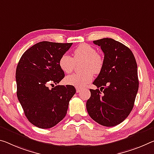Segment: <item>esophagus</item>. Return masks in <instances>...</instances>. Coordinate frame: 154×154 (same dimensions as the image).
Returning a JSON list of instances; mask_svg holds the SVG:
<instances>
[{
    "label": "esophagus",
    "mask_w": 154,
    "mask_h": 154,
    "mask_svg": "<svg viewBox=\"0 0 154 154\" xmlns=\"http://www.w3.org/2000/svg\"><path fill=\"white\" fill-rule=\"evenodd\" d=\"M76 92H77V93H79V92H81V89L78 88H76Z\"/></svg>",
    "instance_id": "esophagus-1"
}]
</instances>
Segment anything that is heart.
Here are the masks:
<instances>
[{
    "label": "heart",
    "instance_id": "heart-1",
    "mask_svg": "<svg viewBox=\"0 0 154 154\" xmlns=\"http://www.w3.org/2000/svg\"><path fill=\"white\" fill-rule=\"evenodd\" d=\"M83 61L81 73L70 75L66 78V83L77 88H84L92 81L93 73L99 74L103 70L104 60L102 56L97 53L93 46L87 44H82L73 51V57L67 53L61 56L59 66L65 73L72 72L76 63Z\"/></svg>",
    "mask_w": 154,
    "mask_h": 154
}]
</instances>
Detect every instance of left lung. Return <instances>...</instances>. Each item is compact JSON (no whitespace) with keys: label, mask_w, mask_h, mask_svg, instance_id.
<instances>
[{"label":"left lung","mask_w":154,"mask_h":154,"mask_svg":"<svg viewBox=\"0 0 154 154\" xmlns=\"http://www.w3.org/2000/svg\"><path fill=\"white\" fill-rule=\"evenodd\" d=\"M93 43L104 53V65L93 82L98 89L90 90L86 109L97 123L113 127L122 123L133 109L139 85L137 64L130 48L114 39Z\"/></svg>","instance_id":"left-lung-1"}]
</instances>
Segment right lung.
Returning <instances> with one entry per match:
<instances>
[{"label": "right lung", "instance_id": "obj_1", "mask_svg": "<svg viewBox=\"0 0 154 154\" xmlns=\"http://www.w3.org/2000/svg\"><path fill=\"white\" fill-rule=\"evenodd\" d=\"M72 45L38 42L23 53L17 66V97L29 121L39 128H51L62 121L76 92L71 85L48 88L64 77L59 60Z\"/></svg>", "mask_w": 154, "mask_h": 154}]
</instances>
